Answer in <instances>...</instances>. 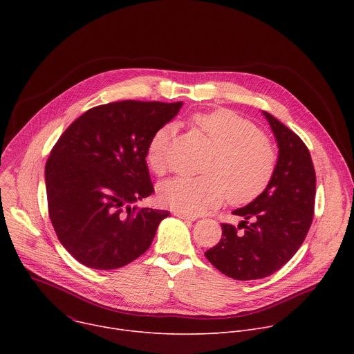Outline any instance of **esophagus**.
<instances>
[{
	"label": "esophagus",
	"instance_id": "34e87169",
	"mask_svg": "<svg viewBox=\"0 0 354 354\" xmlns=\"http://www.w3.org/2000/svg\"><path fill=\"white\" fill-rule=\"evenodd\" d=\"M176 217L182 218V220H189V221H194L198 218V216H194V214H187V213H180V212H175L174 213Z\"/></svg>",
	"mask_w": 354,
	"mask_h": 354
}]
</instances>
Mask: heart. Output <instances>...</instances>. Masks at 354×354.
I'll return each mask as SVG.
<instances>
[{
  "mask_svg": "<svg viewBox=\"0 0 354 354\" xmlns=\"http://www.w3.org/2000/svg\"><path fill=\"white\" fill-rule=\"evenodd\" d=\"M194 124L213 145L201 168L206 175L178 176L161 183L158 198L164 206L198 214L220 205L225 196L232 203H246L266 189L276 169V153L254 124L227 109L197 115ZM175 133L176 126L167 123L149 140L147 162L157 175L168 169Z\"/></svg>",
  "mask_w": 354,
  "mask_h": 354,
  "instance_id": "1",
  "label": "heart"
}]
</instances>
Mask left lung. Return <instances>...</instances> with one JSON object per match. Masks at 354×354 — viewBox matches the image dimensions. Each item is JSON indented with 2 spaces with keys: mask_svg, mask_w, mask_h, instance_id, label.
<instances>
[{
  "mask_svg": "<svg viewBox=\"0 0 354 354\" xmlns=\"http://www.w3.org/2000/svg\"><path fill=\"white\" fill-rule=\"evenodd\" d=\"M274 134L279 157L266 189L232 214L235 228L221 224L220 242L205 252L209 262L235 280L263 279L283 268L304 242L314 217L315 169L302 140L263 112Z\"/></svg>",
  "mask_w": 354,
  "mask_h": 354,
  "instance_id": "1",
  "label": "left lung"
}]
</instances>
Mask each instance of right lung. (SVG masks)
<instances>
[{
    "label": "right lung",
    "instance_id": "obj_1",
    "mask_svg": "<svg viewBox=\"0 0 354 354\" xmlns=\"http://www.w3.org/2000/svg\"><path fill=\"white\" fill-rule=\"evenodd\" d=\"M182 102L122 100L86 111L46 162L48 216L62 245L82 265L112 270L151 246L167 210L137 207L154 193L147 149Z\"/></svg>",
    "mask_w": 354,
    "mask_h": 354
}]
</instances>
